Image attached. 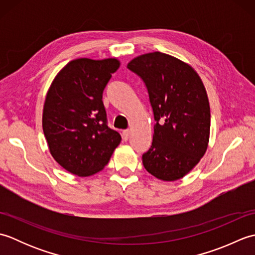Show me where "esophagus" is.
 I'll list each match as a JSON object with an SVG mask.
<instances>
[{
    "label": "esophagus",
    "instance_id": "34e87169",
    "mask_svg": "<svg viewBox=\"0 0 255 255\" xmlns=\"http://www.w3.org/2000/svg\"><path fill=\"white\" fill-rule=\"evenodd\" d=\"M129 137H130V130H128V129H126V130L123 131V139L124 140H128Z\"/></svg>",
    "mask_w": 255,
    "mask_h": 255
}]
</instances>
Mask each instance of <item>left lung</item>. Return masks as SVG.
<instances>
[{
	"mask_svg": "<svg viewBox=\"0 0 255 255\" xmlns=\"http://www.w3.org/2000/svg\"><path fill=\"white\" fill-rule=\"evenodd\" d=\"M127 67L145 83L156 122L144 169L161 181L180 180L208 148L210 107L203 81L188 63L160 51L133 58Z\"/></svg>",
	"mask_w": 255,
	"mask_h": 255,
	"instance_id": "obj_1",
	"label": "left lung"
}]
</instances>
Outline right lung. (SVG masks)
Masks as SVG:
<instances>
[{"label": "right lung", "mask_w": 255, "mask_h": 255, "mask_svg": "<svg viewBox=\"0 0 255 255\" xmlns=\"http://www.w3.org/2000/svg\"><path fill=\"white\" fill-rule=\"evenodd\" d=\"M117 58H78L67 63L48 89L42 130L50 154L64 170L81 177L102 171L122 137L106 124L102 97Z\"/></svg>", "instance_id": "add662e5"}]
</instances>
